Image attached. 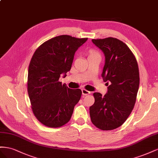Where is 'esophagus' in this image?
<instances>
[{"instance_id": "esophagus-1", "label": "esophagus", "mask_w": 158, "mask_h": 158, "mask_svg": "<svg viewBox=\"0 0 158 158\" xmlns=\"http://www.w3.org/2000/svg\"><path fill=\"white\" fill-rule=\"evenodd\" d=\"M90 93H91V92L90 91H87V90H85V89H82V94H83V95H84V96H85V95H88V94H90Z\"/></svg>"}]
</instances>
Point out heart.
<instances>
[{
    "label": "heart",
    "instance_id": "heart-1",
    "mask_svg": "<svg viewBox=\"0 0 158 158\" xmlns=\"http://www.w3.org/2000/svg\"><path fill=\"white\" fill-rule=\"evenodd\" d=\"M93 55H98V54L93 50H91L89 52V56H93Z\"/></svg>",
    "mask_w": 158,
    "mask_h": 158
}]
</instances>
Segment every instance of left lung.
I'll use <instances>...</instances> for the list:
<instances>
[{"instance_id":"obj_1","label":"left lung","mask_w":158,"mask_h":158,"mask_svg":"<svg viewBox=\"0 0 158 158\" xmlns=\"http://www.w3.org/2000/svg\"><path fill=\"white\" fill-rule=\"evenodd\" d=\"M92 42L105 54L102 77L109 87L104 96L93 93L90 116L97 128L114 130L124 124L135 105L139 84L138 63L127 45L118 39L109 37Z\"/></svg>"}]
</instances>
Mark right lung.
Here are the masks:
<instances>
[{
  "label": "right lung",
  "mask_w": 158,
  "mask_h": 158,
  "mask_svg": "<svg viewBox=\"0 0 158 158\" xmlns=\"http://www.w3.org/2000/svg\"><path fill=\"white\" fill-rule=\"evenodd\" d=\"M87 40L59 35L44 42L31 57L28 93L34 116L46 127L58 128L67 124L80 100L81 90L71 89L59 79L70 71L75 52Z\"/></svg>",
  "instance_id": "right-lung-1"
}]
</instances>
